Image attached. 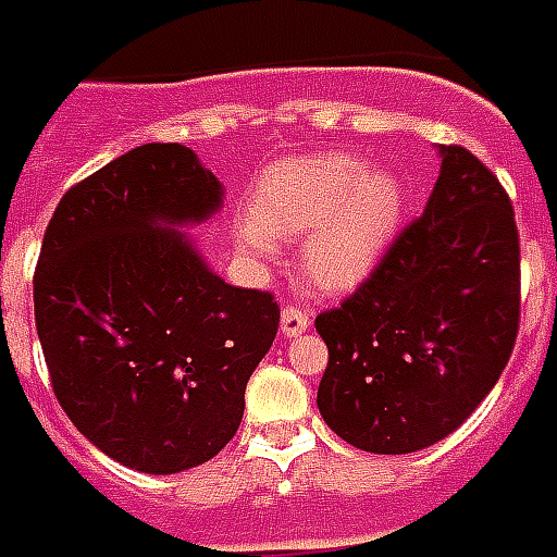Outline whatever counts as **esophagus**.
<instances>
[{"label":"esophagus","mask_w":557,"mask_h":557,"mask_svg":"<svg viewBox=\"0 0 557 557\" xmlns=\"http://www.w3.org/2000/svg\"><path fill=\"white\" fill-rule=\"evenodd\" d=\"M311 329V317L302 308H296V305H287L282 311V334L284 337H299L302 332Z\"/></svg>","instance_id":"esophagus-1"}]
</instances>
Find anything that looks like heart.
<instances>
[{
	"label": "heart",
	"instance_id": "1",
	"mask_svg": "<svg viewBox=\"0 0 557 557\" xmlns=\"http://www.w3.org/2000/svg\"><path fill=\"white\" fill-rule=\"evenodd\" d=\"M403 178L358 154L287 158L255 184L249 216L237 223V246L249 258H273L278 240L305 237V278L329 290H352L370 278L399 232Z\"/></svg>",
	"mask_w": 557,
	"mask_h": 557
}]
</instances>
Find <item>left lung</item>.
Returning <instances> with one entry per match:
<instances>
[{
	"label": "left lung",
	"mask_w": 557,
	"mask_h": 557,
	"mask_svg": "<svg viewBox=\"0 0 557 557\" xmlns=\"http://www.w3.org/2000/svg\"><path fill=\"white\" fill-rule=\"evenodd\" d=\"M370 278L317 317L329 367L325 425L355 449L405 455L453 434L511 358L520 329V237L499 178L463 146Z\"/></svg>",
	"instance_id": "1"
}]
</instances>
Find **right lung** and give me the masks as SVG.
Wrapping results in <instances>:
<instances>
[{
    "label": "right lung",
    "instance_id": "right-lung-1",
    "mask_svg": "<svg viewBox=\"0 0 557 557\" xmlns=\"http://www.w3.org/2000/svg\"><path fill=\"white\" fill-rule=\"evenodd\" d=\"M220 208L194 149L146 144L70 187L44 234L35 323L52 391L128 470L211 461L278 332L273 294L225 284L184 232Z\"/></svg>",
    "mask_w": 557,
    "mask_h": 557
}]
</instances>
